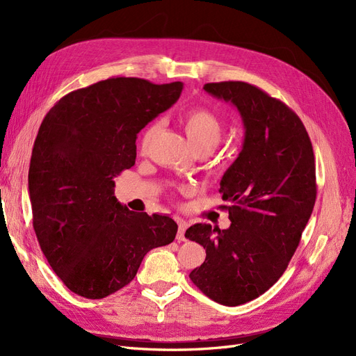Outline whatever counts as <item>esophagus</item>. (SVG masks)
I'll use <instances>...</instances> for the list:
<instances>
[{
	"label": "esophagus",
	"instance_id": "obj_1",
	"mask_svg": "<svg viewBox=\"0 0 356 356\" xmlns=\"http://www.w3.org/2000/svg\"><path fill=\"white\" fill-rule=\"evenodd\" d=\"M177 225H179V230H177V241H186V238H185V232H186V229H188V225H186V221H183V220H177Z\"/></svg>",
	"mask_w": 356,
	"mask_h": 356
}]
</instances>
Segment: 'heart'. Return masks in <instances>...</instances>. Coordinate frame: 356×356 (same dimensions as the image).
<instances>
[{
  "instance_id": "obj_1",
  "label": "heart",
  "mask_w": 356,
  "mask_h": 356,
  "mask_svg": "<svg viewBox=\"0 0 356 356\" xmlns=\"http://www.w3.org/2000/svg\"><path fill=\"white\" fill-rule=\"evenodd\" d=\"M181 124L185 127L186 135L196 152L209 154L216 149L222 136V123L220 117L211 110L200 107L189 110L183 114ZM158 123H151L143 130L140 136L139 148L142 152L148 149L152 139L156 135Z\"/></svg>"
}]
</instances>
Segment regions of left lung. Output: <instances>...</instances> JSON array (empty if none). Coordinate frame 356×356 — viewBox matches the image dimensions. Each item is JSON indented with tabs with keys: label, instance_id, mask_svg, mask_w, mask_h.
Here are the masks:
<instances>
[{
	"label": "left lung",
	"instance_id": "1",
	"mask_svg": "<svg viewBox=\"0 0 356 356\" xmlns=\"http://www.w3.org/2000/svg\"><path fill=\"white\" fill-rule=\"evenodd\" d=\"M204 89L241 113L245 140L220 181L232 225H193L185 236L207 257L189 277L221 305L238 307L267 292L289 266L312 214L317 183L308 131L280 99L246 82Z\"/></svg>",
	"mask_w": 356,
	"mask_h": 356
}]
</instances>
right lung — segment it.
Here are the masks:
<instances>
[{
    "mask_svg": "<svg viewBox=\"0 0 356 356\" xmlns=\"http://www.w3.org/2000/svg\"><path fill=\"white\" fill-rule=\"evenodd\" d=\"M181 89L113 77L64 95L42 120L29 167L33 229L73 293L102 299L120 291L151 249L175 241V220L130 211L113 179L135 165L138 134Z\"/></svg>",
    "mask_w": 356,
    "mask_h": 356,
    "instance_id": "add662e5",
    "label": "right lung"
}]
</instances>
